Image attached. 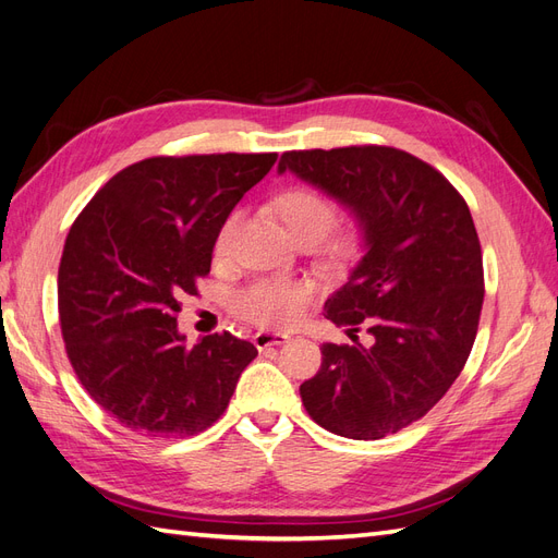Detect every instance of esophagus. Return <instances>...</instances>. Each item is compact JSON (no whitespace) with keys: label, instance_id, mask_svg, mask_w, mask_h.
<instances>
[{"label":"esophagus","instance_id":"34e87169","mask_svg":"<svg viewBox=\"0 0 558 558\" xmlns=\"http://www.w3.org/2000/svg\"><path fill=\"white\" fill-rule=\"evenodd\" d=\"M288 341H290L288 333H278V331H257V333H254V345H257L259 350L282 345Z\"/></svg>","mask_w":558,"mask_h":558}]
</instances>
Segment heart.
I'll list each match as a JSON object with an SVG mask.
<instances>
[{"label": "heart", "mask_w": 558, "mask_h": 558, "mask_svg": "<svg viewBox=\"0 0 558 558\" xmlns=\"http://www.w3.org/2000/svg\"><path fill=\"white\" fill-rule=\"evenodd\" d=\"M274 213L294 243L315 245L320 241L317 252L331 266L348 262L360 247L362 233L357 221L343 219L337 227H331L337 219V205L313 186H292L282 191L274 201ZM238 221H241V213H231L221 225L215 241L217 257L229 254ZM306 299L308 290L301 282L254 280L229 296V308L252 325L276 329L292 325L304 311Z\"/></svg>", "instance_id": "1"}]
</instances>
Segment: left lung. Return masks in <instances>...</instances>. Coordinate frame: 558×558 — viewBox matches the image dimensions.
I'll use <instances>...</instances> for the list:
<instances>
[{
  "mask_svg": "<svg viewBox=\"0 0 558 558\" xmlns=\"http://www.w3.org/2000/svg\"><path fill=\"white\" fill-rule=\"evenodd\" d=\"M278 170L348 205L367 241L353 276L325 304L353 345L320 348L301 402L333 435L369 441L400 433L447 395L480 329L484 264L468 203L437 168L384 145L284 151Z\"/></svg>",
  "mask_w": 558,
  "mask_h": 558,
  "instance_id": "1",
  "label": "left lung"
}]
</instances>
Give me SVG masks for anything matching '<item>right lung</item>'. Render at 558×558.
<instances>
[{
	"instance_id": "add662e5",
	"label": "right lung",
	"mask_w": 558,
	"mask_h": 558,
	"mask_svg": "<svg viewBox=\"0 0 558 558\" xmlns=\"http://www.w3.org/2000/svg\"><path fill=\"white\" fill-rule=\"evenodd\" d=\"M278 154L151 156L117 172L68 233L60 331L90 400L145 437H194L227 411L257 348L229 331L184 345L178 313L210 274L225 219Z\"/></svg>"
}]
</instances>
